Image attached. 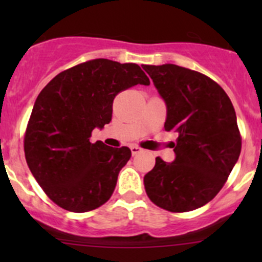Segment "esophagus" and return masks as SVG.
<instances>
[{
  "mask_svg": "<svg viewBox=\"0 0 262 262\" xmlns=\"http://www.w3.org/2000/svg\"><path fill=\"white\" fill-rule=\"evenodd\" d=\"M130 150H132V155L137 156L142 152V148L138 146H130Z\"/></svg>",
  "mask_w": 262,
  "mask_h": 262,
  "instance_id": "esophagus-1",
  "label": "esophagus"
}]
</instances>
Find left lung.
I'll use <instances>...</instances> for the list:
<instances>
[{"label":"left lung","instance_id":"obj_1","mask_svg":"<svg viewBox=\"0 0 262 262\" xmlns=\"http://www.w3.org/2000/svg\"><path fill=\"white\" fill-rule=\"evenodd\" d=\"M167 106L166 132L178 133L176 158H156L144 176L150 202L172 213L203 207L221 191L242 147L234 107L203 73L176 64L143 66Z\"/></svg>","mask_w":262,"mask_h":262}]
</instances>
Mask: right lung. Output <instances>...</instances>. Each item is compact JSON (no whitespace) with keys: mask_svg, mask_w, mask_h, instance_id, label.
Masks as SVG:
<instances>
[{"mask_svg":"<svg viewBox=\"0 0 262 262\" xmlns=\"http://www.w3.org/2000/svg\"><path fill=\"white\" fill-rule=\"evenodd\" d=\"M149 78L134 63L87 60L63 71L36 97L24 137L26 163L58 207L84 213L110 199L132 152L90 142L104 128L119 92Z\"/></svg>","mask_w":262,"mask_h":262,"instance_id":"add662e5","label":"right lung"}]
</instances>
